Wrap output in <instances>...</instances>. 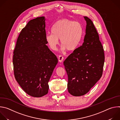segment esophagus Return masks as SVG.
<instances>
[{"mask_svg": "<svg viewBox=\"0 0 120 120\" xmlns=\"http://www.w3.org/2000/svg\"><path fill=\"white\" fill-rule=\"evenodd\" d=\"M63 60H64V57L62 56H58V61L59 62H62Z\"/></svg>", "mask_w": 120, "mask_h": 120, "instance_id": "esophagus-1", "label": "esophagus"}]
</instances>
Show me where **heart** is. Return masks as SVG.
<instances>
[{
  "mask_svg": "<svg viewBox=\"0 0 120 120\" xmlns=\"http://www.w3.org/2000/svg\"><path fill=\"white\" fill-rule=\"evenodd\" d=\"M52 32L46 34L45 40L50 47L56 50L60 39L64 50L74 51L79 45L83 35V28L78 22L67 19L57 21L53 26Z\"/></svg>",
  "mask_w": 120,
  "mask_h": 120,
  "instance_id": "obj_1",
  "label": "heart"
}]
</instances>
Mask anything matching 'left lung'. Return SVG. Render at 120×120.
Returning a JSON list of instances; mask_svg holds the SVG:
<instances>
[{"label": "left lung", "mask_w": 120, "mask_h": 120, "mask_svg": "<svg viewBox=\"0 0 120 120\" xmlns=\"http://www.w3.org/2000/svg\"><path fill=\"white\" fill-rule=\"evenodd\" d=\"M83 17L86 22L83 43L64 62L68 91L75 96L85 94L99 80L105 62L104 51L96 29L90 19Z\"/></svg>", "instance_id": "1"}]
</instances>
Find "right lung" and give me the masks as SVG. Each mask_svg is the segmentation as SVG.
Listing matches in <instances>:
<instances>
[{
    "instance_id": "right-lung-1",
    "label": "right lung",
    "mask_w": 120,
    "mask_h": 120,
    "mask_svg": "<svg viewBox=\"0 0 120 120\" xmlns=\"http://www.w3.org/2000/svg\"><path fill=\"white\" fill-rule=\"evenodd\" d=\"M45 19L30 20L22 29L14 51L15 79L28 95L40 97L48 93V82L58 59L45 40Z\"/></svg>"
}]
</instances>
